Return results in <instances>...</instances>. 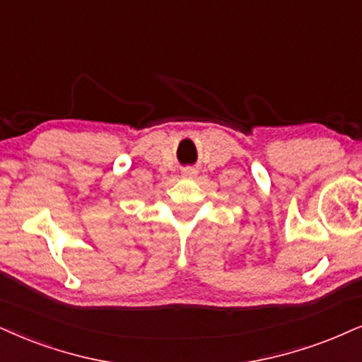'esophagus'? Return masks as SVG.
I'll list each match as a JSON object with an SVG mask.
<instances>
[{"label":"esophagus","mask_w":362,"mask_h":362,"mask_svg":"<svg viewBox=\"0 0 362 362\" xmlns=\"http://www.w3.org/2000/svg\"><path fill=\"white\" fill-rule=\"evenodd\" d=\"M196 174H198V171H196L194 168H186L185 171H182V176L185 177H196Z\"/></svg>","instance_id":"34e87169"}]
</instances>
